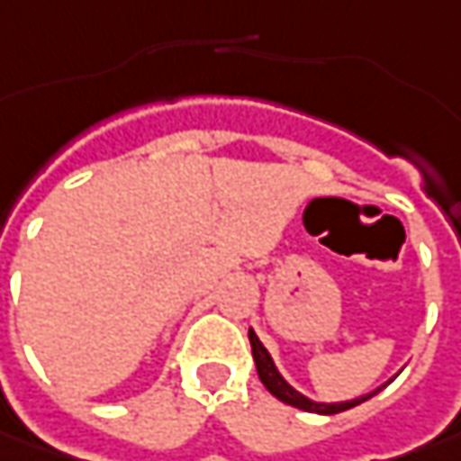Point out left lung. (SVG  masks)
<instances>
[{
  "mask_svg": "<svg viewBox=\"0 0 461 461\" xmlns=\"http://www.w3.org/2000/svg\"><path fill=\"white\" fill-rule=\"evenodd\" d=\"M250 346H252V358H255V366H258V376H260V382L266 384V390L273 394V397H278L281 402H286L291 408H299V411H307V412H320V415H335V412H343L350 411V408H356V405H361V402H366L369 397H374L376 392L382 390H374L369 394H361V397H356V400H348V402H330V405H325V402H312L310 397H304V394H299V392L291 387L289 382L278 374L276 369V364H273V358H270V353L266 350V346L258 340V335L250 330Z\"/></svg>",
  "mask_w": 461,
  "mask_h": 461,
  "instance_id": "left-lung-1",
  "label": "left lung"
}]
</instances>
